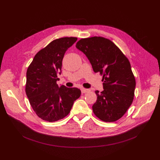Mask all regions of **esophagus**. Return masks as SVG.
<instances>
[{
	"label": "esophagus",
	"mask_w": 160,
	"mask_h": 160,
	"mask_svg": "<svg viewBox=\"0 0 160 160\" xmlns=\"http://www.w3.org/2000/svg\"><path fill=\"white\" fill-rule=\"evenodd\" d=\"M90 91L89 89H85V88H82L81 89V92L82 93H87V92H89Z\"/></svg>",
	"instance_id": "34e87169"
}]
</instances>
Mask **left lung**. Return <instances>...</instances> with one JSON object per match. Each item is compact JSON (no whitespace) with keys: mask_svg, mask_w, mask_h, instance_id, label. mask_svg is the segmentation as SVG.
Segmentation results:
<instances>
[{"mask_svg":"<svg viewBox=\"0 0 160 160\" xmlns=\"http://www.w3.org/2000/svg\"><path fill=\"white\" fill-rule=\"evenodd\" d=\"M76 47L86 55L93 71L102 74L104 90L95 91L93 113L106 122L119 120L133 102L136 86L128 59L112 41L104 37L82 38Z\"/></svg>","mask_w":160,"mask_h":160,"instance_id":"obj_1","label":"left lung"}]
</instances>
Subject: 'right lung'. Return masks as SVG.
<instances>
[{
	"label": "right lung",
	"instance_id": "right-lung-1",
	"mask_svg": "<svg viewBox=\"0 0 160 160\" xmlns=\"http://www.w3.org/2000/svg\"><path fill=\"white\" fill-rule=\"evenodd\" d=\"M76 40V37L53 40L35 55L27 68V96L37 115L45 121L52 122L64 118L81 95L78 88L57 84L64 55Z\"/></svg>",
	"mask_w": 160,
	"mask_h": 160
}]
</instances>
